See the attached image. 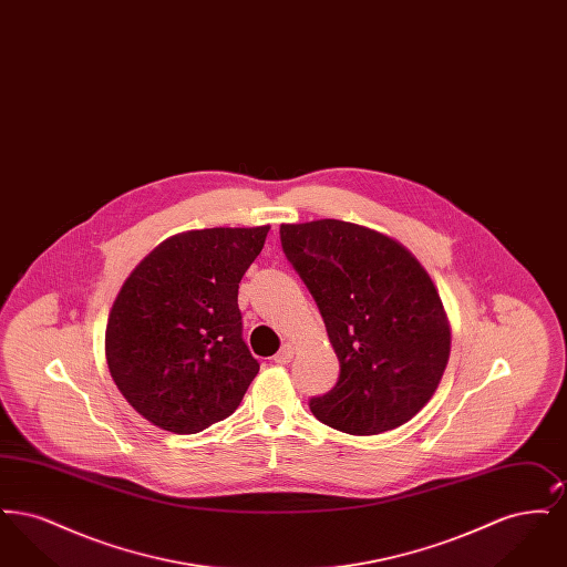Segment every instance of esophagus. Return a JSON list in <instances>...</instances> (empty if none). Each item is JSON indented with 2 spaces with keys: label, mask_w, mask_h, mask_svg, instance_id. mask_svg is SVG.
Wrapping results in <instances>:
<instances>
[{
  "label": "esophagus",
  "mask_w": 567,
  "mask_h": 567,
  "mask_svg": "<svg viewBox=\"0 0 567 567\" xmlns=\"http://www.w3.org/2000/svg\"><path fill=\"white\" fill-rule=\"evenodd\" d=\"M291 359H293V344H285L280 351L274 354V363H280V365L289 363Z\"/></svg>",
  "instance_id": "esophagus-1"
}]
</instances>
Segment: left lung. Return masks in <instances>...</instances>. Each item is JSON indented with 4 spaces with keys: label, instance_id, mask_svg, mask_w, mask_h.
Wrapping results in <instances>:
<instances>
[{
    "label": "left lung",
    "instance_id": "left-lung-1",
    "mask_svg": "<svg viewBox=\"0 0 567 567\" xmlns=\"http://www.w3.org/2000/svg\"><path fill=\"white\" fill-rule=\"evenodd\" d=\"M280 243L340 359V378L310 400L312 414L351 435L408 423L432 400L451 357L432 276L404 244L349 220L282 223Z\"/></svg>",
    "mask_w": 567,
    "mask_h": 567
}]
</instances>
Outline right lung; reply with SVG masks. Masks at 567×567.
Masks as SVG:
<instances>
[{"label": "right lung", "mask_w": 567, "mask_h": 567, "mask_svg": "<svg viewBox=\"0 0 567 567\" xmlns=\"http://www.w3.org/2000/svg\"><path fill=\"white\" fill-rule=\"evenodd\" d=\"M270 225L176 234L127 276L110 308L106 361L123 398L172 433L234 414L259 372L243 340L238 287Z\"/></svg>", "instance_id": "1"}]
</instances>
